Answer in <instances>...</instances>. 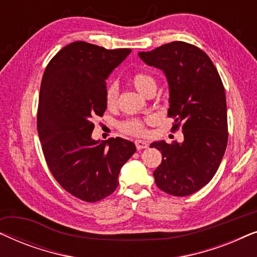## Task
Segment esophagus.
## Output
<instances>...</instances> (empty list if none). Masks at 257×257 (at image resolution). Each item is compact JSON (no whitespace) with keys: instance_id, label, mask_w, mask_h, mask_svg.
I'll return each instance as SVG.
<instances>
[{"instance_id":"obj_1","label":"esophagus","mask_w":257,"mask_h":257,"mask_svg":"<svg viewBox=\"0 0 257 257\" xmlns=\"http://www.w3.org/2000/svg\"><path fill=\"white\" fill-rule=\"evenodd\" d=\"M136 147L137 150H144V149H147V146H149V144L146 142H144V140H136Z\"/></svg>"}]
</instances>
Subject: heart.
<instances>
[{
  "mask_svg": "<svg viewBox=\"0 0 257 257\" xmlns=\"http://www.w3.org/2000/svg\"><path fill=\"white\" fill-rule=\"evenodd\" d=\"M130 82L136 87L137 91L144 96L151 92H156L157 90V80L152 75L147 72H136L133 73L130 78ZM118 98H119V87L115 83H110L105 91V104L108 110H114L118 106ZM154 118H147V121H153ZM119 130L122 133L133 137H142L146 135V126L145 121L138 118H131L127 120L122 121L119 124Z\"/></svg>",
  "mask_w": 257,
  "mask_h": 257,
  "instance_id": "b5f03b06",
  "label": "heart"
}]
</instances>
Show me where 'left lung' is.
<instances>
[{"mask_svg": "<svg viewBox=\"0 0 257 257\" xmlns=\"http://www.w3.org/2000/svg\"><path fill=\"white\" fill-rule=\"evenodd\" d=\"M146 64L163 70L170 85L168 117L184 140L156 142L163 160L153 172L158 187L174 196L198 192L215 175L228 143L226 93L219 72L205 51L175 41L139 52Z\"/></svg>", "mask_w": 257, "mask_h": 257, "instance_id": "left-lung-1", "label": "left lung"}]
</instances>
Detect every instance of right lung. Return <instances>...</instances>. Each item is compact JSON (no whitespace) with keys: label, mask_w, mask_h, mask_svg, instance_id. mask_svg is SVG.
Instances as JSON below:
<instances>
[{"label":"right lung","mask_w":257,"mask_h":257,"mask_svg":"<svg viewBox=\"0 0 257 257\" xmlns=\"http://www.w3.org/2000/svg\"><path fill=\"white\" fill-rule=\"evenodd\" d=\"M130 52L73 42L52 57L42 78L37 131L45 161L58 184L83 201L112 194L136 152L135 144L119 137L91 138L93 120L106 110V78Z\"/></svg>","instance_id":"right-lung-1"}]
</instances>
